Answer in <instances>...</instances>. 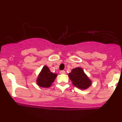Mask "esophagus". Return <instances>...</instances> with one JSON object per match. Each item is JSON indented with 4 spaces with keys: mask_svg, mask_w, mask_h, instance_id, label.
I'll return each instance as SVG.
<instances>
[{
    "mask_svg": "<svg viewBox=\"0 0 122 122\" xmlns=\"http://www.w3.org/2000/svg\"><path fill=\"white\" fill-rule=\"evenodd\" d=\"M60 74H65V71H61L60 72Z\"/></svg>",
    "mask_w": 122,
    "mask_h": 122,
    "instance_id": "obj_1",
    "label": "esophagus"
}]
</instances>
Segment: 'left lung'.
<instances>
[{
  "mask_svg": "<svg viewBox=\"0 0 122 122\" xmlns=\"http://www.w3.org/2000/svg\"><path fill=\"white\" fill-rule=\"evenodd\" d=\"M68 76L73 85L79 89H86L92 85V81L80 67L73 69Z\"/></svg>",
  "mask_w": 122,
  "mask_h": 122,
  "instance_id": "obj_1",
  "label": "left lung"
}]
</instances>
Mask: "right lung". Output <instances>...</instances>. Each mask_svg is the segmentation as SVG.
<instances>
[{
    "label": "right lung",
    "mask_w": 122,
    "mask_h": 122,
    "mask_svg": "<svg viewBox=\"0 0 122 122\" xmlns=\"http://www.w3.org/2000/svg\"><path fill=\"white\" fill-rule=\"evenodd\" d=\"M57 75L50 72L49 68L46 65H45L38 75L37 79V85L41 87H50L56 79Z\"/></svg>",
    "instance_id": "1"
}]
</instances>
